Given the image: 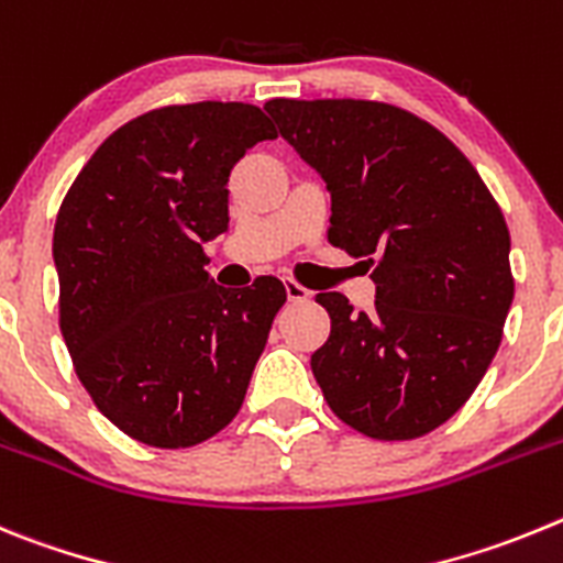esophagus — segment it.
<instances>
[{"instance_id":"esophagus-1","label":"esophagus","mask_w":563,"mask_h":563,"mask_svg":"<svg viewBox=\"0 0 563 563\" xmlns=\"http://www.w3.org/2000/svg\"><path fill=\"white\" fill-rule=\"evenodd\" d=\"M286 294L291 302H306L308 297H311V291H308L306 286H300L297 280H286Z\"/></svg>"}]
</instances>
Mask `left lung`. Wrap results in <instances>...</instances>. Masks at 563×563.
<instances>
[{"label": "left lung", "mask_w": 563, "mask_h": 563, "mask_svg": "<svg viewBox=\"0 0 563 563\" xmlns=\"http://www.w3.org/2000/svg\"><path fill=\"white\" fill-rule=\"evenodd\" d=\"M331 190L328 241L373 269L376 302L317 294L331 336L311 356L328 407L376 440L423 438L483 382L514 302L505 216L463 151L378 100L266 103Z\"/></svg>", "instance_id": "8db88e82"}]
</instances>
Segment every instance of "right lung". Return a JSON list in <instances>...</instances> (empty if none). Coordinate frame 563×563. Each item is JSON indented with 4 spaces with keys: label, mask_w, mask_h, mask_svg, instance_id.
Returning <instances> with one entry per match:
<instances>
[{
    "label": "right lung",
    "mask_w": 563,
    "mask_h": 563,
    "mask_svg": "<svg viewBox=\"0 0 563 563\" xmlns=\"http://www.w3.org/2000/svg\"><path fill=\"white\" fill-rule=\"evenodd\" d=\"M275 136L250 103L162 106L106 136L60 201V333L95 407L140 443H205L244 404L286 288L216 286L205 244L230 224L238 159Z\"/></svg>",
    "instance_id": "obj_1"
}]
</instances>
